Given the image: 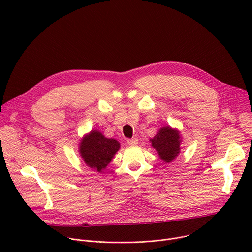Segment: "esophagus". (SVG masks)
I'll return each instance as SVG.
<instances>
[{
  "label": "esophagus",
  "mask_w": 252,
  "mask_h": 252,
  "mask_svg": "<svg viewBox=\"0 0 252 252\" xmlns=\"http://www.w3.org/2000/svg\"><path fill=\"white\" fill-rule=\"evenodd\" d=\"M127 143L131 147H135V146H137V139L136 138H129V139H127Z\"/></svg>",
  "instance_id": "obj_1"
}]
</instances>
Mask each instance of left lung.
<instances>
[{
    "label": "left lung",
    "mask_w": 252,
    "mask_h": 252,
    "mask_svg": "<svg viewBox=\"0 0 252 252\" xmlns=\"http://www.w3.org/2000/svg\"><path fill=\"white\" fill-rule=\"evenodd\" d=\"M150 141L152 147L157 151L159 158L166 163L173 161L181 154V132L169 126L160 127Z\"/></svg>",
    "instance_id": "obj_1"
}]
</instances>
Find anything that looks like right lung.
I'll return each instance as SVG.
<instances>
[{
	"instance_id": "right-lung-1",
	"label": "right lung",
	"mask_w": 252,
	"mask_h": 252,
	"mask_svg": "<svg viewBox=\"0 0 252 252\" xmlns=\"http://www.w3.org/2000/svg\"><path fill=\"white\" fill-rule=\"evenodd\" d=\"M120 149L121 145L117 139L105 137L97 129L86 133L79 143V153L83 161L97 172L105 169Z\"/></svg>"
}]
</instances>
